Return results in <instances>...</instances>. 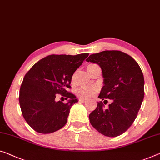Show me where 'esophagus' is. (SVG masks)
<instances>
[{
	"instance_id": "esophagus-1",
	"label": "esophagus",
	"mask_w": 160,
	"mask_h": 160,
	"mask_svg": "<svg viewBox=\"0 0 160 160\" xmlns=\"http://www.w3.org/2000/svg\"><path fill=\"white\" fill-rule=\"evenodd\" d=\"M79 101L80 102V103H85L87 101L85 99H82V98H80L79 99Z\"/></svg>"
}]
</instances>
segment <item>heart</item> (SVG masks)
I'll list each match as a JSON object with an SVG mask.
<instances>
[{"instance_id": "obj_1", "label": "heart", "mask_w": 160, "mask_h": 160, "mask_svg": "<svg viewBox=\"0 0 160 160\" xmlns=\"http://www.w3.org/2000/svg\"><path fill=\"white\" fill-rule=\"evenodd\" d=\"M98 66L96 64H89L87 66V70L88 72H92V70H94L95 68H96ZM98 92V88L96 87H88V86H85V87H81L78 88L76 91V93L79 96L80 98L82 99H88L90 98L96 94Z\"/></svg>"}]
</instances>
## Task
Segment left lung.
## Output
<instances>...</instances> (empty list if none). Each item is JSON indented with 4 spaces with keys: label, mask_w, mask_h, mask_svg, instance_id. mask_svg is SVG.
I'll use <instances>...</instances> for the list:
<instances>
[{
    "label": "left lung",
    "mask_w": 160,
    "mask_h": 160,
    "mask_svg": "<svg viewBox=\"0 0 160 160\" xmlns=\"http://www.w3.org/2000/svg\"><path fill=\"white\" fill-rule=\"evenodd\" d=\"M87 62L102 70L103 86L98 95L103 102L89 115L91 125L104 136L116 137L124 133L137 118L144 96V79L138 63L128 54L116 50L92 54Z\"/></svg>",
    "instance_id": "8db88e82"
}]
</instances>
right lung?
I'll return each instance as SVG.
<instances>
[{"instance_id":"add662e5","label":"right lung","mask_w":160,"mask_h":160,"mask_svg":"<svg viewBox=\"0 0 160 160\" xmlns=\"http://www.w3.org/2000/svg\"><path fill=\"white\" fill-rule=\"evenodd\" d=\"M89 54L49 55L34 65L26 74L19 92V103L28 124L37 132L50 133L66 124L70 110L78 102L67 91L72 77ZM57 94L70 99L56 102Z\"/></svg>"}]
</instances>
